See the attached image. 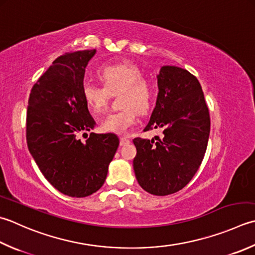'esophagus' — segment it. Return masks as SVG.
Returning <instances> with one entry per match:
<instances>
[{
    "label": "esophagus",
    "instance_id": "34e87169",
    "mask_svg": "<svg viewBox=\"0 0 255 255\" xmlns=\"http://www.w3.org/2000/svg\"><path fill=\"white\" fill-rule=\"evenodd\" d=\"M128 143H130V140L127 137H121V146H126Z\"/></svg>",
    "mask_w": 255,
    "mask_h": 255
}]
</instances>
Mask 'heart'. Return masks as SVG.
I'll use <instances>...</instances> for the list:
<instances>
[{
  "mask_svg": "<svg viewBox=\"0 0 255 255\" xmlns=\"http://www.w3.org/2000/svg\"><path fill=\"white\" fill-rule=\"evenodd\" d=\"M104 87L92 83L83 86V97L88 108L96 116L107 108L111 97L119 91L121 104L124 107L118 112L107 115L102 123L105 132L127 133L137 123V111L144 114L149 111L152 99V91L149 83L143 79V72L131 62H116L105 65L99 71Z\"/></svg>",
  "mask_w": 255,
  "mask_h": 255,
  "instance_id": "1",
  "label": "heart"
}]
</instances>
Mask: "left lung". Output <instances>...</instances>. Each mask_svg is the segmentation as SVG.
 <instances>
[{
	"label": "left lung",
	"instance_id": "left-lung-1",
	"mask_svg": "<svg viewBox=\"0 0 255 255\" xmlns=\"http://www.w3.org/2000/svg\"><path fill=\"white\" fill-rule=\"evenodd\" d=\"M157 78L156 107L143 130L161 128L163 137L133 139V170L143 190L168 196L186 187L200 167L210 115L200 83L187 69L162 66Z\"/></svg>",
	"mask_w": 255,
	"mask_h": 255
}]
</instances>
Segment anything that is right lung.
<instances>
[{
    "instance_id": "1",
    "label": "right lung",
    "mask_w": 255,
    "mask_h": 255,
    "mask_svg": "<svg viewBox=\"0 0 255 255\" xmlns=\"http://www.w3.org/2000/svg\"><path fill=\"white\" fill-rule=\"evenodd\" d=\"M96 49L65 53L39 77L29 94L28 150L52 186L68 197L95 193L106 180L119 139L91 132L96 126L83 97L85 68Z\"/></svg>"
}]
</instances>
